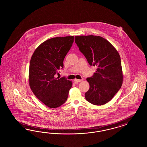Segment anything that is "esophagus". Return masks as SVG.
<instances>
[{
    "label": "esophagus",
    "mask_w": 147,
    "mask_h": 147,
    "mask_svg": "<svg viewBox=\"0 0 147 147\" xmlns=\"http://www.w3.org/2000/svg\"><path fill=\"white\" fill-rule=\"evenodd\" d=\"M81 81H82V79H81V80H79V79H74V82L75 83H78V82H81Z\"/></svg>",
    "instance_id": "34e87169"
}]
</instances>
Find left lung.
I'll list each match as a JSON object with an SVG mask.
<instances>
[{
    "mask_svg": "<svg viewBox=\"0 0 147 147\" xmlns=\"http://www.w3.org/2000/svg\"><path fill=\"white\" fill-rule=\"evenodd\" d=\"M75 42L89 65L98 67L93 76L87 78L90 87L85 93L86 100L97 106L107 103L122 85L119 54L109 41L99 36H76Z\"/></svg>",
    "mask_w": 147,
    "mask_h": 147,
    "instance_id": "8db88e82",
    "label": "left lung"
}]
</instances>
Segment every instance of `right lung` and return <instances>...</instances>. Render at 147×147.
Wrapping results in <instances>:
<instances>
[{
	"mask_svg": "<svg viewBox=\"0 0 147 147\" xmlns=\"http://www.w3.org/2000/svg\"><path fill=\"white\" fill-rule=\"evenodd\" d=\"M73 42V36L51 38L40 45L32 56L30 87L36 97L49 108L60 107L67 101L72 83L55 75L63 68V60Z\"/></svg>",
	"mask_w": 147,
	"mask_h": 147,
	"instance_id": "add662e5",
	"label": "right lung"
}]
</instances>
